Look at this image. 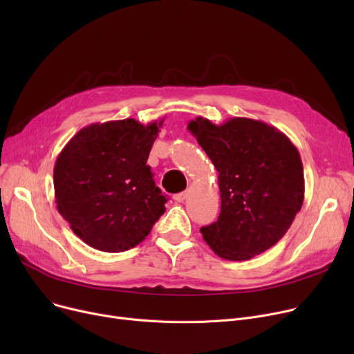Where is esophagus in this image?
Returning <instances> with one entry per match:
<instances>
[{
  "instance_id": "esophagus-1",
  "label": "esophagus",
  "mask_w": 354,
  "mask_h": 354,
  "mask_svg": "<svg viewBox=\"0 0 354 354\" xmlns=\"http://www.w3.org/2000/svg\"><path fill=\"white\" fill-rule=\"evenodd\" d=\"M188 198V191H183V192H180V194H176L175 196H174V199H175V202H183L185 199Z\"/></svg>"
}]
</instances>
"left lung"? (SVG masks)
I'll use <instances>...</instances> for the list:
<instances>
[{
    "label": "left lung",
    "instance_id": "8db88e82",
    "mask_svg": "<svg viewBox=\"0 0 354 354\" xmlns=\"http://www.w3.org/2000/svg\"><path fill=\"white\" fill-rule=\"evenodd\" d=\"M188 130L218 171L221 214L201 232L221 258L245 261L275 245L304 201L303 162L274 126L248 118L222 124L198 116Z\"/></svg>",
    "mask_w": 354,
    "mask_h": 354
}]
</instances>
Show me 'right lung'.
<instances>
[{
  "mask_svg": "<svg viewBox=\"0 0 354 354\" xmlns=\"http://www.w3.org/2000/svg\"><path fill=\"white\" fill-rule=\"evenodd\" d=\"M163 120L93 123L74 135L54 165L60 215L80 239L104 252L136 247L165 212L149 152Z\"/></svg>",
  "mask_w": 354,
  "mask_h": 354,
  "instance_id": "1",
  "label": "right lung"
}]
</instances>
